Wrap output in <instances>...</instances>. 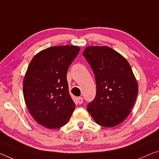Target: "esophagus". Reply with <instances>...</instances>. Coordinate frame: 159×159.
Here are the masks:
<instances>
[{
  "label": "esophagus",
  "mask_w": 159,
  "mask_h": 159,
  "mask_svg": "<svg viewBox=\"0 0 159 159\" xmlns=\"http://www.w3.org/2000/svg\"><path fill=\"white\" fill-rule=\"evenodd\" d=\"M76 100L78 103H79V104H82L83 102H84V99H83V98L81 97H78L76 98Z\"/></svg>",
  "instance_id": "obj_1"
}]
</instances>
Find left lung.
<instances>
[{"label":"left lung","instance_id":"left-lung-1","mask_svg":"<svg viewBox=\"0 0 159 159\" xmlns=\"http://www.w3.org/2000/svg\"><path fill=\"white\" fill-rule=\"evenodd\" d=\"M83 55L94 73L96 95L87 110L98 125L112 127L131 112L138 94V85L129 63L108 47H88Z\"/></svg>","mask_w":159,"mask_h":159}]
</instances>
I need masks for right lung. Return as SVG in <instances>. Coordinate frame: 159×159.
Listing matches in <instances>:
<instances>
[{"mask_svg":"<svg viewBox=\"0 0 159 159\" xmlns=\"http://www.w3.org/2000/svg\"><path fill=\"white\" fill-rule=\"evenodd\" d=\"M79 51L77 46L51 47L35 55L27 68L23 81L25 103L36 122L49 129L66 125L74 111L66 74Z\"/></svg>","mask_w":159,"mask_h":159,"instance_id":"1","label":"right lung"}]
</instances>
